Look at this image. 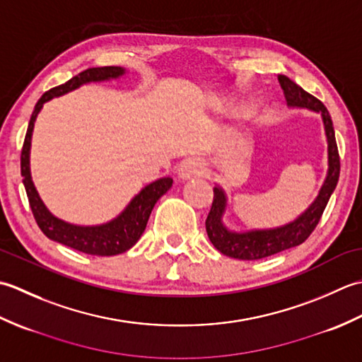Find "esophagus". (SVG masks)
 Masks as SVG:
<instances>
[{
    "label": "esophagus",
    "instance_id": "esophagus-1",
    "mask_svg": "<svg viewBox=\"0 0 362 362\" xmlns=\"http://www.w3.org/2000/svg\"><path fill=\"white\" fill-rule=\"evenodd\" d=\"M206 171V163L199 157H193L188 158L182 163V166L179 168V175L180 179L187 180L191 179V177H197V175H204Z\"/></svg>",
    "mask_w": 362,
    "mask_h": 362
}]
</instances>
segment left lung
<instances>
[{
  "label": "left lung",
  "instance_id": "1",
  "mask_svg": "<svg viewBox=\"0 0 362 362\" xmlns=\"http://www.w3.org/2000/svg\"><path fill=\"white\" fill-rule=\"evenodd\" d=\"M279 82L283 88L288 105L306 107V109H311L322 115L328 141V173L316 201L310 205L308 210L300 214L294 222H289L286 226L271 230H250V232L244 233L230 232L224 226V222H222V214H224L227 205L226 193L222 191V188L214 187L213 204L209 216H206L205 227L211 244L221 253H224V255L230 258L261 259L305 243L308 240V236L314 232V228L317 227L329 197H332L333 191L337 185V180H339L341 160L339 152H337L333 121L332 117H329L327 107L322 104L316 96L310 95L308 91H305L302 87L297 86L294 81L286 78V76L280 74Z\"/></svg>",
  "mask_w": 362,
  "mask_h": 362
}]
</instances>
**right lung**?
Instances as JSON below:
<instances>
[{
    "instance_id": "obj_1",
    "label": "right lung",
    "mask_w": 362,
    "mask_h": 362,
    "mask_svg": "<svg viewBox=\"0 0 362 362\" xmlns=\"http://www.w3.org/2000/svg\"><path fill=\"white\" fill-rule=\"evenodd\" d=\"M122 74H124V70H122L121 66L88 68V70L74 76V78L62 83V86L54 87L49 91H46V93L38 99L34 107V112L30 115L25 143H23V149H21L20 166H21L23 185H25L29 206L30 210H33L37 226L40 227L42 232L48 236L49 240L68 245V247H71L74 250L88 253V255L112 257V255H118V253L126 252L130 247H134L144 232L153 205H156L158 199L173 187V179L171 177H163V179H158L156 182L149 183L148 187H144L140 193L130 201V204L126 206L124 211H122L118 218L107 222V224L93 226V227L68 224V222L52 216V214L48 211V209H46L45 204L42 202L40 196L37 193L33 179H30V171H29L30 136H33V129H34L37 115L42 110V107L46 101H49V99L56 96H62L68 93V91L76 90L78 87L83 86V83L117 79Z\"/></svg>"
}]
</instances>
